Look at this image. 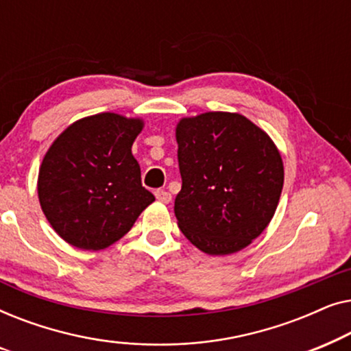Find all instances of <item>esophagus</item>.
I'll list each match as a JSON object with an SVG mask.
<instances>
[{"label": "esophagus", "mask_w": 351, "mask_h": 351, "mask_svg": "<svg viewBox=\"0 0 351 351\" xmlns=\"http://www.w3.org/2000/svg\"><path fill=\"white\" fill-rule=\"evenodd\" d=\"M155 196H156L158 201H161V203H165V204L171 203V199H172V195L169 193V191H166V190H156L155 191Z\"/></svg>", "instance_id": "esophagus-1"}]
</instances>
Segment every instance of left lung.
<instances>
[{"instance_id":"left-lung-1","label":"left lung","mask_w":351,"mask_h":351,"mask_svg":"<svg viewBox=\"0 0 351 351\" xmlns=\"http://www.w3.org/2000/svg\"><path fill=\"white\" fill-rule=\"evenodd\" d=\"M182 190L177 225L209 256H228L268 227L280 203L285 166L275 142L239 113L208 112L177 123Z\"/></svg>"}]
</instances>
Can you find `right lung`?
<instances>
[{
	"label": "right lung",
	"mask_w": 351,
	"mask_h": 351,
	"mask_svg": "<svg viewBox=\"0 0 351 351\" xmlns=\"http://www.w3.org/2000/svg\"><path fill=\"white\" fill-rule=\"evenodd\" d=\"M142 129L141 118L105 112L78 119L52 142L40 166L38 198L64 241L83 251L112 246L155 201L131 150Z\"/></svg>",
	"instance_id": "1"
}]
</instances>
